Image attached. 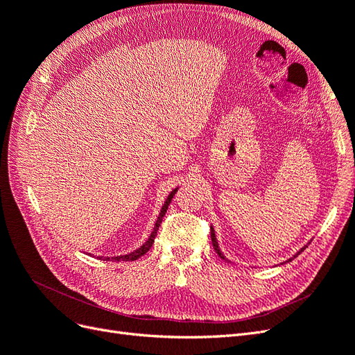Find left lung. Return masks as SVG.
<instances>
[{
    "label": "left lung",
    "mask_w": 355,
    "mask_h": 355,
    "mask_svg": "<svg viewBox=\"0 0 355 355\" xmlns=\"http://www.w3.org/2000/svg\"><path fill=\"white\" fill-rule=\"evenodd\" d=\"M211 244H213V247H214V250H216V253L222 257V259H225L223 254H222L220 250H219V245H218V241H216V235H214L213 228H211ZM304 249H305V247H304ZM304 249H302V250H304ZM302 250H300V252H302ZM300 252H299V253H300ZM299 253H297V254H299ZM297 254H296V256H297ZM296 256H293V257H296ZM288 261H292V259H288Z\"/></svg>",
    "instance_id": "8db88e82"
}]
</instances>
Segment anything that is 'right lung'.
<instances>
[{"label":"right lung","instance_id":"1","mask_svg":"<svg viewBox=\"0 0 355 355\" xmlns=\"http://www.w3.org/2000/svg\"><path fill=\"white\" fill-rule=\"evenodd\" d=\"M175 192H176V189H175L173 192H170V196L167 197V200H166V202H164L163 209H161V211H159V216H158V219H157V223H155V227H154V231H153V234H151V235H149L148 241H146L144 245H141V249L135 250V252H133V253H130V254H124V256L111 257L112 261H136V259H139V257H141L142 254H145L149 249H151V245L154 244V239H155V235H157V231H158V228H159V223L163 222V218H164V214H166V211H167V209H168V204L171 202V198H173V196H175ZM106 259H110V257H106Z\"/></svg>","mask_w":355,"mask_h":355}]
</instances>
